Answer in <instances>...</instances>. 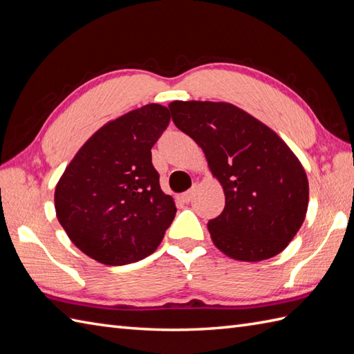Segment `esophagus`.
Instances as JSON below:
<instances>
[{
	"instance_id": "obj_1",
	"label": "esophagus",
	"mask_w": 354,
	"mask_h": 354,
	"mask_svg": "<svg viewBox=\"0 0 354 354\" xmlns=\"http://www.w3.org/2000/svg\"><path fill=\"white\" fill-rule=\"evenodd\" d=\"M193 196H194V189H188V192H185V193L179 196V201L184 202V203H188V202L193 201Z\"/></svg>"
}]
</instances>
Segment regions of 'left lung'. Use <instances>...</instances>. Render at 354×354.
<instances>
[{"label":"left lung","mask_w":354,"mask_h":354,"mask_svg":"<svg viewBox=\"0 0 354 354\" xmlns=\"http://www.w3.org/2000/svg\"><path fill=\"white\" fill-rule=\"evenodd\" d=\"M169 109L178 129L202 148L223 187L224 211L207 223L214 245L239 261L279 254L301 229L310 198L295 152L266 124L232 103L175 100Z\"/></svg>","instance_id":"left-lung-1"}]
</instances>
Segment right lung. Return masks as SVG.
Masks as SVG:
<instances>
[{"mask_svg":"<svg viewBox=\"0 0 354 354\" xmlns=\"http://www.w3.org/2000/svg\"><path fill=\"white\" fill-rule=\"evenodd\" d=\"M170 112L145 104L109 121L82 145L55 187V212L75 245L98 263H134L158 248L176 214L151 148Z\"/></svg>","mask_w":354,"mask_h":354,"instance_id":"obj_1","label":"right lung"}]
</instances>
